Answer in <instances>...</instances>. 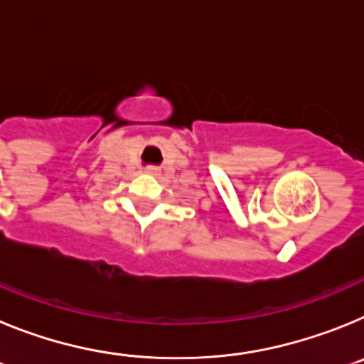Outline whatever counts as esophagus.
<instances>
[{"label":"esophagus","mask_w":364,"mask_h":364,"mask_svg":"<svg viewBox=\"0 0 364 364\" xmlns=\"http://www.w3.org/2000/svg\"><path fill=\"white\" fill-rule=\"evenodd\" d=\"M146 173H147V175H151V176H159L160 169H159V167H147Z\"/></svg>","instance_id":"obj_1"}]
</instances>
